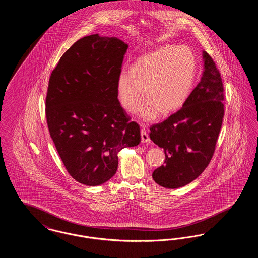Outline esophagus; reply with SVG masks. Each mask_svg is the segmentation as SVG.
I'll return each instance as SVG.
<instances>
[{
	"instance_id": "34e87169",
	"label": "esophagus",
	"mask_w": 258,
	"mask_h": 258,
	"mask_svg": "<svg viewBox=\"0 0 258 258\" xmlns=\"http://www.w3.org/2000/svg\"><path fill=\"white\" fill-rule=\"evenodd\" d=\"M141 142L142 143H146V142H150V137L146 133V130L143 125H141Z\"/></svg>"
}]
</instances>
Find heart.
Listing matches in <instances>:
<instances>
[{"instance_id":"1","label":"heart","mask_w":258,"mask_h":258,"mask_svg":"<svg viewBox=\"0 0 258 258\" xmlns=\"http://www.w3.org/2000/svg\"><path fill=\"white\" fill-rule=\"evenodd\" d=\"M197 59L185 46L166 45L140 57L133 70H123L117 79V96L124 110L135 113L146 97L140 119L149 122L160 112L180 109L189 97L197 75Z\"/></svg>"}]
</instances>
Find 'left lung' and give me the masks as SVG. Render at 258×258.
I'll use <instances>...</instances> for the list:
<instances>
[{
  "label": "left lung",
  "mask_w": 258,
  "mask_h": 258,
  "mask_svg": "<svg viewBox=\"0 0 258 258\" xmlns=\"http://www.w3.org/2000/svg\"><path fill=\"white\" fill-rule=\"evenodd\" d=\"M204 72L183 107L150 127V138L164 150V164L153 179L166 188L189 184L205 170L215 153L224 116L222 79L203 51Z\"/></svg>",
  "instance_id": "1"
}]
</instances>
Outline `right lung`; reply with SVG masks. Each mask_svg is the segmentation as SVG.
<instances>
[{"instance_id": "1", "label": "right lung", "mask_w": 258, "mask_h": 258, "mask_svg": "<svg viewBox=\"0 0 258 258\" xmlns=\"http://www.w3.org/2000/svg\"><path fill=\"white\" fill-rule=\"evenodd\" d=\"M128 45L117 37L91 35L67 50L50 75L46 120L69 174L98 185L118 168V153L140 143L117 96V79Z\"/></svg>"}]
</instances>
